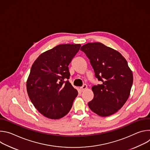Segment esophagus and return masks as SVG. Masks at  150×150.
Returning a JSON list of instances; mask_svg holds the SVG:
<instances>
[{
  "label": "esophagus",
  "mask_w": 150,
  "mask_h": 150,
  "mask_svg": "<svg viewBox=\"0 0 150 150\" xmlns=\"http://www.w3.org/2000/svg\"><path fill=\"white\" fill-rule=\"evenodd\" d=\"M87 88V85H85V84H84L82 87H80V90H81V92H82V91H83L84 90H85Z\"/></svg>",
  "instance_id": "esophagus-1"
}]
</instances>
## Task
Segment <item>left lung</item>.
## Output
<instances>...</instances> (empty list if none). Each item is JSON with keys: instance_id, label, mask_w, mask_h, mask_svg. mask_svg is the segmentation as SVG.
I'll list each match as a JSON object with an SVG mask.
<instances>
[{"instance_id": "1", "label": "left lung", "mask_w": 150, "mask_h": 150, "mask_svg": "<svg viewBox=\"0 0 150 150\" xmlns=\"http://www.w3.org/2000/svg\"><path fill=\"white\" fill-rule=\"evenodd\" d=\"M81 50L90 60L96 78L102 84L94 85V98L88 103L97 115L106 117L121 109L130 96L133 74L125 58L101 42H89Z\"/></svg>"}]
</instances>
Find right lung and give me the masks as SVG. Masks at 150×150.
Returning <instances> with one entry per match:
<instances>
[{
  "instance_id": "obj_1",
  "label": "right lung",
  "mask_w": 150,
  "mask_h": 150,
  "mask_svg": "<svg viewBox=\"0 0 150 150\" xmlns=\"http://www.w3.org/2000/svg\"><path fill=\"white\" fill-rule=\"evenodd\" d=\"M80 44L57 45L41 53L34 61L27 81L28 97L44 116L59 119L70 111L78 96L68 81V65L79 51Z\"/></svg>"
}]
</instances>
